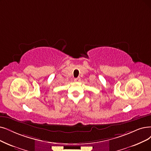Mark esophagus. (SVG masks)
<instances>
[{"label": "esophagus", "mask_w": 151, "mask_h": 151, "mask_svg": "<svg viewBox=\"0 0 151 151\" xmlns=\"http://www.w3.org/2000/svg\"><path fill=\"white\" fill-rule=\"evenodd\" d=\"M74 81L75 82H80L81 81V78L80 77H77V78H75V79H74Z\"/></svg>", "instance_id": "1"}]
</instances>
